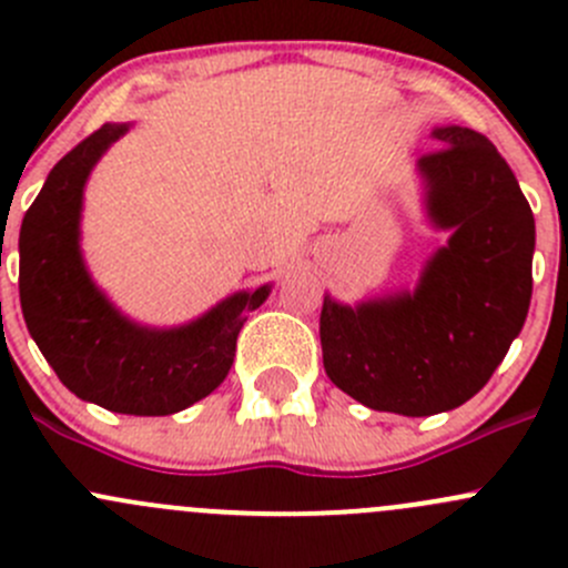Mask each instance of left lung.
<instances>
[{"instance_id":"1","label":"left lung","mask_w":568,"mask_h":568,"mask_svg":"<svg viewBox=\"0 0 568 568\" xmlns=\"http://www.w3.org/2000/svg\"><path fill=\"white\" fill-rule=\"evenodd\" d=\"M417 162L423 205L450 239L415 291L341 305L324 296L321 352L332 385L376 412L426 417L473 398L523 332L536 222L506 159L464 125L432 131Z\"/></svg>"}]
</instances>
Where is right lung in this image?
<instances>
[{"label": "right lung", "instance_id": "obj_1", "mask_svg": "<svg viewBox=\"0 0 568 568\" xmlns=\"http://www.w3.org/2000/svg\"><path fill=\"white\" fill-rule=\"evenodd\" d=\"M129 123H104L60 159L21 222L27 329L77 398L120 415H173L225 382L236 337L272 285L239 291L183 326H142L93 283L79 247L84 183Z\"/></svg>", "mask_w": 568, "mask_h": 568}]
</instances>
